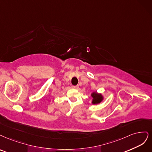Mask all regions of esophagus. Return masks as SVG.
<instances>
[{
    "mask_svg": "<svg viewBox=\"0 0 152 152\" xmlns=\"http://www.w3.org/2000/svg\"><path fill=\"white\" fill-rule=\"evenodd\" d=\"M72 88H75V89H78V88H79V86H78V85L72 86Z\"/></svg>",
    "mask_w": 152,
    "mask_h": 152,
    "instance_id": "34e87169",
    "label": "esophagus"
}]
</instances>
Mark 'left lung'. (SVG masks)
Returning a JSON list of instances; mask_svg holds the SVG:
<instances>
[{
    "instance_id": "left-lung-1",
    "label": "left lung",
    "mask_w": 152,
    "mask_h": 152,
    "mask_svg": "<svg viewBox=\"0 0 152 152\" xmlns=\"http://www.w3.org/2000/svg\"><path fill=\"white\" fill-rule=\"evenodd\" d=\"M91 96L94 98V100H93L92 103L94 104H99V103L102 100L103 98L101 95L97 94L96 92L93 93L91 94Z\"/></svg>"
}]
</instances>
